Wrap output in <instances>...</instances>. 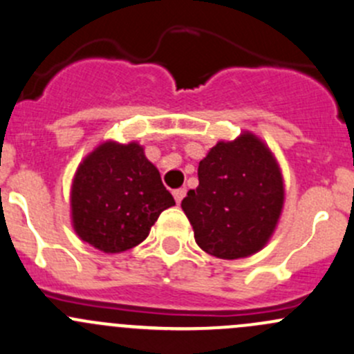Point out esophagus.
Returning <instances> with one entry per match:
<instances>
[{"label":"esophagus","mask_w":354,"mask_h":354,"mask_svg":"<svg viewBox=\"0 0 354 354\" xmlns=\"http://www.w3.org/2000/svg\"><path fill=\"white\" fill-rule=\"evenodd\" d=\"M185 195H187V190H185V188H178V190L173 192V197H174V200H176L178 203H180L181 200L185 198Z\"/></svg>","instance_id":"obj_1"}]
</instances>
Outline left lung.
Segmentation results:
<instances>
[{
  "label": "left lung",
  "mask_w": 354,
  "mask_h": 354,
  "mask_svg": "<svg viewBox=\"0 0 354 354\" xmlns=\"http://www.w3.org/2000/svg\"><path fill=\"white\" fill-rule=\"evenodd\" d=\"M284 203L281 167L257 135L217 142L198 164V187L181 202L203 252L243 259L272 236Z\"/></svg>",
  "instance_id": "left-lung-1"
}]
</instances>
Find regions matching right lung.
Listing matches in <instances>:
<instances>
[{
	"label": "right lung",
	"mask_w": 354,
	"mask_h": 354,
	"mask_svg": "<svg viewBox=\"0 0 354 354\" xmlns=\"http://www.w3.org/2000/svg\"><path fill=\"white\" fill-rule=\"evenodd\" d=\"M174 198L137 142H104L78 166L71 183V223L80 240L121 253L149 236Z\"/></svg>",
	"instance_id": "add662e5"
}]
</instances>
